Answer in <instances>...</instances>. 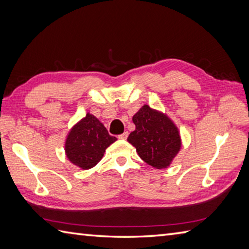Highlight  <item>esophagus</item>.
Masks as SVG:
<instances>
[{"label": "esophagus", "instance_id": "esophagus-1", "mask_svg": "<svg viewBox=\"0 0 249 249\" xmlns=\"http://www.w3.org/2000/svg\"><path fill=\"white\" fill-rule=\"evenodd\" d=\"M127 137H128V133H127V131H125V133H123V134L119 136V139L126 140V139H127Z\"/></svg>", "mask_w": 249, "mask_h": 249}]
</instances>
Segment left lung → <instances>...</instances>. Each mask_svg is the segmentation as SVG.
Masks as SVG:
<instances>
[{"label": "left lung", "instance_id": "8db88e82", "mask_svg": "<svg viewBox=\"0 0 249 249\" xmlns=\"http://www.w3.org/2000/svg\"><path fill=\"white\" fill-rule=\"evenodd\" d=\"M136 129L127 141L136 147L147 165L156 169L170 166L181 149V137L176 124L167 114L144 105L133 116Z\"/></svg>", "mask_w": 249, "mask_h": 249}]
</instances>
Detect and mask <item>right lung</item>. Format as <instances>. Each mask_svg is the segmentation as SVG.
I'll use <instances>...</instances> for the list:
<instances>
[{
  "mask_svg": "<svg viewBox=\"0 0 249 249\" xmlns=\"http://www.w3.org/2000/svg\"><path fill=\"white\" fill-rule=\"evenodd\" d=\"M116 138L108 134L103 123L91 113H87L70 130L65 141V154L71 162L88 170L100 161L106 149Z\"/></svg>",
  "mask_w": 249,
  "mask_h": 249,
  "instance_id": "add662e5",
  "label": "right lung"
}]
</instances>
